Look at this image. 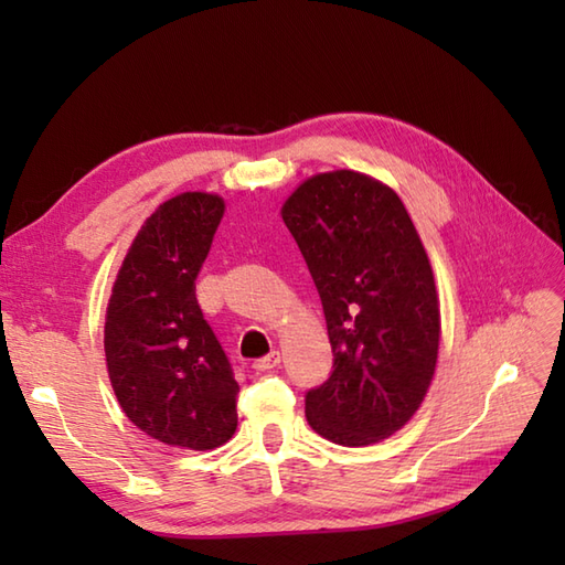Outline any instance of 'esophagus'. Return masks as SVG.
Returning a JSON list of instances; mask_svg holds the SVG:
<instances>
[{
	"label": "esophagus",
	"mask_w": 565,
	"mask_h": 565,
	"mask_svg": "<svg viewBox=\"0 0 565 565\" xmlns=\"http://www.w3.org/2000/svg\"><path fill=\"white\" fill-rule=\"evenodd\" d=\"M281 362V354L279 352H269L267 356H262V359H255V364H252V369H257V371H269V369H274L276 364Z\"/></svg>",
	"instance_id": "1"
}]
</instances>
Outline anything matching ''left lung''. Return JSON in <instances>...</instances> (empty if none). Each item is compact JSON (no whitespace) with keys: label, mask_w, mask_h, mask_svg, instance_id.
<instances>
[{"label":"left lung","mask_w":565,"mask_h":565,"mask_svg":"<svg viewBox=\"0 0 565 565\" xmlns=\"http://www.w3.org/2000/svg\"><path fill=\"white\" fill-rule=\"evenodd\" d=\"M281 218L313 276L332 374L306 393L320 437L366 447L411 419L435 376L439 301L427 252L393 189L338 170L310 177Z\"/></svg>","instance_id":"obj_1"}]
</instances>
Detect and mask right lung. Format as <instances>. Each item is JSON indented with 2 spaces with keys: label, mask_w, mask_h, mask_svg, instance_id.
<instances>
[{
  "label": "right lung",
  "mask_w": 565,
  "mask_h": 565,
  "mask_svg": "<svg viewBox=\"0 0 565 565\" xmlns=\"http://www.w3.org/2000/svg\"><path fill=\"white\" fill-rule=\"evenodd\" d=\"M223 211L221 196L201 191L164 201L128 249L104 326L106 366L130 423L196 451L221 447L237 427L239 386L196 301Z\"/></svg>",
  "instance_id": "add662e5"
}]
</instances>
